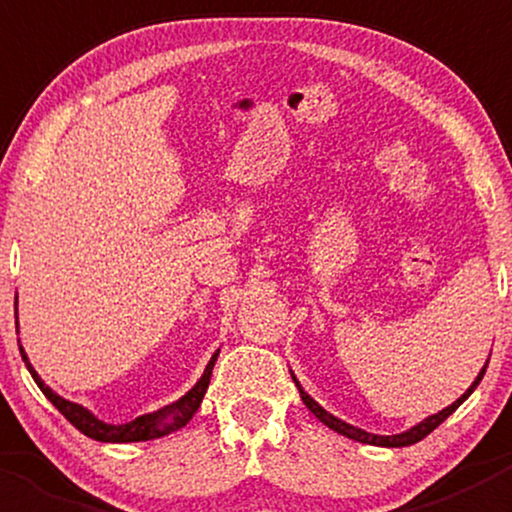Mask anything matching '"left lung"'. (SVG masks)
Wrapping results in <instances>:
<instances>
[{"instance_id": "left-lung-1", "label": "left lung", "mask_w": 512, "mask_h": 512, "mask_svg": "<svg viewBox=\"0 0 512 512\" xmlns=\"http://www.w3.org/2000/svg\"><path fill=\"white\" fill-rule=\"evenodd\" d=\"M488 359H490V356H488ZM485 369H488V361H485V364H483V369L478 371V376H476V379H473V384L468 386V389H466V394H461V396H458V399L453 401L451 406H446V409H441V411H438V414H433V416H426V418H423V421H418L416 426L406 428V431H401V433H394V436H379V433H369V431H364V428H359V426H352V423H347V421H342V418H337V416H334V414H329V411L324 409V406H319L317 401H314L312 396H309L307 391L302 389V384H299V381H297V376H294L292 371H289V374H292V381H294V384H297V389H299V396H302L304 406H307V409L312 411V414L317 416L319 421H322L324 426H327V428H332V431H337V433H342V436L352 438V441H359V443H369V446L401 448V446H411V443H418V441H421V438H426L428 433L433 431V428H438V426H441V423L446 421V418L451 416L453 411H456L458 406H461L463 401H466L468 396L473 394V391H476V386L480 384V379H483Z\"/></svg>"}]
</instances>
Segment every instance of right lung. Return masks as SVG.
<instances>
[{
    "instance_id": "obj_1",
    "label": "right lung",
    "mask_w": 512,
    "mask_h": 512,
    "mask_svg": "<svg viewBox=\"0 0 512 512\" xmlns=\"http://www.w3.org/2000/svg\"><path fill=\"white\" fill-rule=\"evenodd\" d=\"M17 329H19V317H17ZM19 352H22L24 364H27L29 374H32V379L41 389V394H44L46 399H49L51 404H54L56 409L66 416V421L74 423V426L79 428L84 436L94 438V441H101V443H136V441H153V438L168 436V433L178 431V428H183L185 423L193 418L195 411H198L200 404H203V396H205V391H208L210 376H213V366H215V361H218L220 349L210 356L203 376L195 381V386L188 391V394L180 396V399L173 401V404L163 406V409L153 411V414H143L128 423H106V421H101L98 416L91 414L86 406L74 404V401L59 396L54 389H49V386L41 381L39 374H36V369L32 366V361H29L27 352L22 349V344H19Z\"/></svg>"
}]
</instances>
